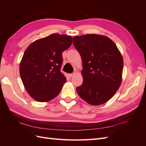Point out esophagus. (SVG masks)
<instances>
[{
    "instance_id": "obj_1",
    "label": "esophagus",
    "mask_w": 146,
    "mask_h": 146,
    "mask_svg": "<svg viewBox=\"0 0 146 146\" xmlns=\"http://www.w3.org/2000/svg\"><path fill=\"white\" fill-rule=\"evenodd\" d=\"M75 75V73H72V74H69V77H72L74 76Z\"/></svg>"
}]
</instances>
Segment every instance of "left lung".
<instances>
[{"mask_svg": "<svg viewBox=\"0 0 146 146\" xmlns=\"http://www.w3.org/2000/svg\"><path fill=\"white\" fill-rule=\"evenodd\" d=\"M83 69L77 93L87 103L99 105L108 101L122 82L123 58L114 42L104 35L86 34L73 38Z\"/></svg>", "mask_w": 146, "mask_h": 146, "instance_id": "left-lung-1", "label": "left lung"}]
</instances>
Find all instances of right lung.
<instances>
[{"instance_id": "obj_1", "label": "right lung", "mask_w": 146, "mask_h": 146, "mask_svg": "<svg viewBox=\"0 0 146 146\" xmlns=\"http://www.w3.org/2000/svg\"><path fill=\"white\" fill-rule=\"evenodd\" d=\"M72 38L54 33L30 44L19 66L26 91L38 102L49 101L58 95L66 77L61 72L62 53L70 46Z\"/></svg>"}]
</instances>
